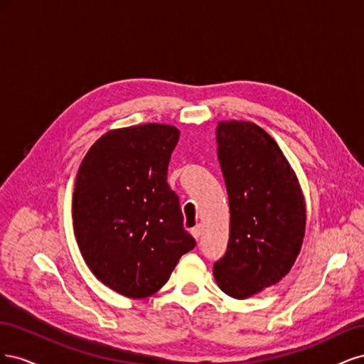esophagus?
I'll return each instance as SVG.
<instances>
[{
	"mask_svg": "<svg viewBox=\"0 0 364 364\" xmlns=\"http://www.w3.org/2000/svg\"><path fill=\"white\" fill-rule=\"evenodd\" d=\"M200 234H202V226H200V225H197V226H194V228L191 229V235H193L196 240L200 238Z\"/></svg>",
	"mask_w": 364,
	"mask_h": 364,
	"instance_id": "obj_1",
	"label": "esophagus"
}]
</instances>
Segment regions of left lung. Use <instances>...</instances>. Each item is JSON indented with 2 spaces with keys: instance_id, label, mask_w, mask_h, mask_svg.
<instances>
[{
  "instance_id": "1",
  "label": "left lung",
  "mask_w": 364,
  "mask_h": 364,
  "mask_svg": "<svg viewBox=\"0 0 364 364\" xmlns=\"http://www.w3.org/2000/svg\"><path fill=\"white\" fill-rule=\"evenodd\" d=\"M217 146L230 230L214 278L228 296L247 299L293 267L305 235V199L277 141L255 123L220 121Z\"/></svg>"
}]
</instances>
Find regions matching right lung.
<instances>
[{"label": "right lung", "mask_w": 364, "mask_h": 364, "mask_svg": "<svg viewBox=\"0 0 364 364\" xmlns=\"http://www.w3.org/2000/svg\"><path fill=\"white\" fill-rule=\"evenodd\" d=\"M179 134L158 123L109 130L77 171L73 225L82 257L98 281L132 299L161 290L196 246L167 183Z\"/></svg>", "instance_id": "obj_1"}]
</instances>
